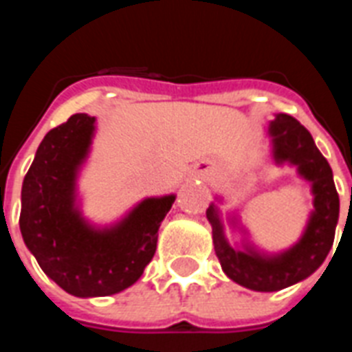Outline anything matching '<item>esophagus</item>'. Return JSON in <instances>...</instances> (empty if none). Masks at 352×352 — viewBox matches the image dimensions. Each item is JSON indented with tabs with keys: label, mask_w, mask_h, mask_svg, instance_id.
Segmentation results:
<instances>
[{
	"label": "esophagus",
	"mask_w": 352,
	"mask_h": 352,
	"mask_svg": "<svg viewBox=\"0 0 352 352\" xmlns=\"http://www.w3.org/2000/svg\"><path fill=\"white\" fill-rule=\"evenodd\" d=\"M203 171H204V170H203V168H201V173H203Z\"/></svg>",
	"instance_id": "obj_1"
}]
</instances>
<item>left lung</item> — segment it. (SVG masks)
<instances>
[{
    "mask_svg": "<svg viewBox=\"0 0 352 352\" xmlns=\"http://www.w3.org/2000/svg\"><path fill=\"white\" fill-rule=\"evenodd\" d=\"M267 133L274 164L296 168V175L311 184L312 210L298 241L283 250H263L252 243L250 232L241 223L235 210L226 214L225 225L219 208L223 203L221 195H215V203L206 210L223 272L237 285L256 292L287 289L316 272L333 248L340 217V197L334 186L333 170L316 148L311 133L285 113L274 115L268 122ZM225 226L239 231L241 239L230 243L226 237Z\"/></svg>",
    "mask_w": 352,
    "mask_h": 352,
    "instance_id": "obj_1",
    "label": "left lung"
}]
</instances>
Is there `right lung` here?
<instances>
[{
    "mask_svg": "<svg viewBox=\"0 0 352 352\" xmlns=\"http://www.w3.org/2000/svg\"><path fill=\"white\" fill-rule=\"evenodd\" d=\"M96 117L78 113L47 133L21 186L19 230L41 270L76 298L118 294L142 276L175 193L144 197L113 223L84 215L78 181Z\"/></svg>",
    "mask_w": 352,
    "mask_h": 352,
    "instance_id": "right-lung-1",
    "label": "right lung"
}]
</instances>
